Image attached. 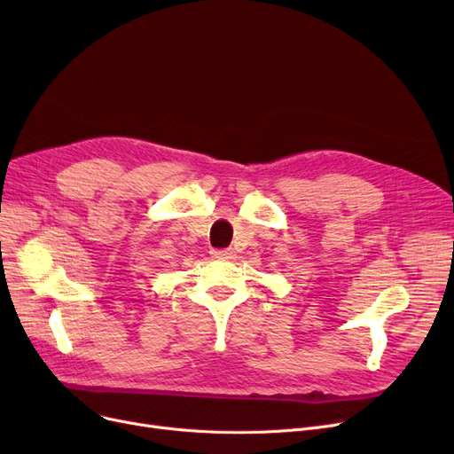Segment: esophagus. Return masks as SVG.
<instances>
[{"mask_svg":"<svg viewBox=\"0 0 454 454\" xmlns=\"http://www.w3.org/2000/svg\"><path fill=\"white\" fill-rule=\"evenodd\" d=\"M211 255H213V257H217V259H231V257H233V250H231V248L213 250V252H211Z\"/></svg>","mask_w":454,"mask_h":454,"instance_id":"esophagus-1","label":"esophagus"}]
</instances>
